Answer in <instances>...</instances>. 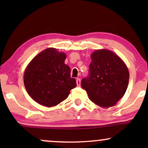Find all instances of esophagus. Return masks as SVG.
<instances>
[{"label":"esophagus","mask_w":148,"mask_h":148,"mask_svg":"<svg viewBox=\"0 0 148 148\" xmlns=\"http://www.w3.org/2000/svg\"><path fill=\"white\" fill-rule=\"evenodd\" d=\"M76 85H77V86H81V79L79 78L76 79Z\"/></svg>","instance_id":"1"}]
</instances>
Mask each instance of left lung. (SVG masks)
<instances>
[{"label": "left lung", "mask_w": 148, "mask_h": 148, "mask_svg": "<svg viewBox=\"0 0 148 148\" xmlns=\"http://www.w3.org/2000/svg\"><path fill=\"white\" fill-rule=\"evenodd\" d=\"M89 76L81 86L89 99L98 106H113L123 97L129 84L130 73L125 62L108 49H98L91 54Z\"/></svg>", "instance_id": "1"}]
</instances>
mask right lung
I'll return each instance as SVG.
<instances>
[{
	"label": "right lung",
	"mask_w": 148,
	"mask_h": 148,
	"mask_svg": "<svg viewBox=\"0 0 148 148\" xmlns=\"http://www.w3.org/2000/svg\"><path fill=\"white\" fill-rule=\"evenodd\" d=\"M65 53L55 48L37 54L25 69L23 82L28 94L42 106H55L69 96L76 86L70 68L64 64Z\"/></svg>",
	"instance_id": "obj_1"
}]
</instances>
